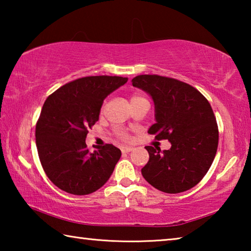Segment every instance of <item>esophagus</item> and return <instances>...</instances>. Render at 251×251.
Wrapping results in <instances>:
<instances>
[{"mask_svg":"<svg viewBox=\"0 0 251 251\" xmlns=\"http://www.w3.org/2000/svg\"><path fill=\"white\" fill-rule=\"evenodd\" d=\"M133 151V147L130 146H125V147H122V152H129Z\"/></svg>","mask_w":251,"mask_h":251,"instance_id":"esophagus-1","label":"esophagus"}]
</instances>
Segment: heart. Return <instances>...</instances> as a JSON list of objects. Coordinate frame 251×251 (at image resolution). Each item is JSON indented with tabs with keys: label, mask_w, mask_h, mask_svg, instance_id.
<instances>
[{
	"label": "heart",
	"mask_w": 251,
	"mask_h": 251,
	"mask_svg": "<svg viewBox=\"0 0 251 251\" xmlns=\"http://www.w3.org/2000/svg\"><path fill=\"white\" fill-rule=\"evenodd\" d=\"M146 100L145 97H143L142 95H138V94H134L133 96L130 97V103L131 104H134V103H136V101H138V100ZM116 134L120 136L121 138H123V139H126L127 138V135H126V133L123 129H117L116 130Z\"/></svg>",
	"instance_id": "b5f03b06"
}]
</instances>
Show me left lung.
Segmentation results:
<instances>
[{
	"label": "left lung",
	"mask_w": 251,
	"mask_h": 251,
	"mask_svg": "<svg viewBox=\"0 0 251 251\" xmlns=\"http://www.w3.org/2000/svg\"><path fill=\"white\" fill-rule=\"evenodd\" d=\"M133 86L151 96L156 123L148 129L155 139H168L171 150L146 146L150 160L142 175L160 192L178 194L206 175L218 147V126L209 101L192 85L159 75H138Z\"/></svg>",
	"instance_id": "8db88e82"
}]
</instances>
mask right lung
I'll return each mask as SVG.
<instances>
[{"instance_id":"1","label":"right lung","mask_w":251,"mask_h":251,"mask_svg":"<svg viewBox=\"0 0 251 251\" xmlns=\"http://www.w3.org/2000/svg\"><path fill=\"white\" fill-rule=\"evenodd\" d=\"M127 80L87 76L63 85L46 99L36 123V147L45 174L59 189L88 195L109 179L121 151L106 144L90 151L85 139L99 121L104 100Z\"/></svg>"}]
</instances>
